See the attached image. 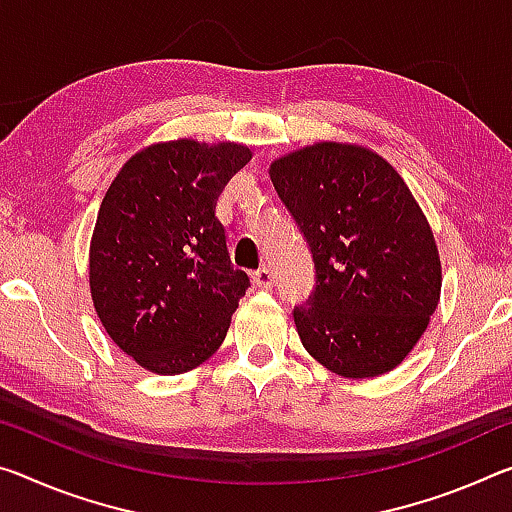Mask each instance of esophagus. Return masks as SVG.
<instances>
[{
	"mask_svg": "<svg viewBox=\"0 0 512 512\" xmlns=\"http://www.w3.org/2000/svg\"><path fill=\"white\" fill-rule=\"evenodd\" d=\"M253 282H255L257 287H262V289H271L275 285L271 266H266V264L259 266V269L253 273Z\"/></svg>",
	"mask_w": 512,
	"mask_h": 512,
	"instance_id": "34e87169",
	"label": "esophagus"
}]
</instances>
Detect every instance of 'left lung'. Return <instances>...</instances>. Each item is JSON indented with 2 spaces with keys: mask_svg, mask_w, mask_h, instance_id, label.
<instances>
[{
  "mask_svg": "<svg viewBox=\"0 0 512 512\" xmlns=\"http://www.w3.org/2000/svg\"><path fill=\"white\" fill-rule=\"evenodd\" d=\"M307 241L314 289L294 307L300 342L346 378L392 371L440 300V257L401 175L367 148L319 143L271 166Z\"/></svg>",
  "mask_w": 512,
  "mask_h": 512,
  "instance_id": "left-lung-1",
  "label": "left lung"
}]
</instances>
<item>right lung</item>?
<instances>
[{
  "mask_svg": "<svg viewBox=\"0 0 512 512\" xmlns=\"http://www.w3.org/2000/svg\"><path fill=\"white\" fill-rule=\"evenodd\" d=\"M250 161L239 143H157L111 182L91 241V294L109 337L154 373L216 353L250 287L234 269L216 202Z\"/></svg>",
  "mask_w": 512,
  "mask_h": 512,
  "instance_id": "right-lung-1",
  "label": "right lung"
}]
</instances>
